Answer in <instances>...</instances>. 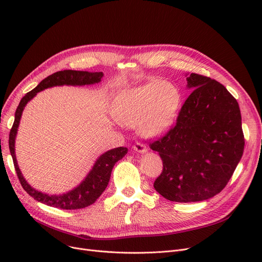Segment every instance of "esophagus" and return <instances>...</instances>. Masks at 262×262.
Segmentation results:
<instances>
[{"instance_id":"esophagus-1","label":"esophagus","mask_w":262,"mask_h":262,"mask_svg":"<svg viewBox=\"0 0 262 262\" xmlns=\"http://www.w3.org/2000/svg\"><path fill=\"white\" fill-rule=\"evenodd\" d=\"M133 148H134V150H136V152L141 153V154H144V153H146V152H147V148H146V146H145L144 144H142V143H138V142H137L136 144H134Z\"/></svg>"}]
</instances>
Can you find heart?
Wrapping results in <instances>:
<instances>
[{
    "label": "heart",
    "instance_id": "1",
    "mask_svg": "<svg viewBox=\"0 0 262 262\" xmlns=\"http://www.w3.org/2000/svg\"><path fill=\"white\" fill-rule=\"evenodd\" d=\"M182 105V93L171 81L152 79L121 90L112 105L120 125L137 127L145 138H158L168 133Z\"/></svg>",
    "mask_w": 262,
    "mask_h": 262
}]
</instances>
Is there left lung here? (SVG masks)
<instances>
[{"label": "left lung", "mask_w": 262, "mask_h": 262, "mask_svg": "<svg viewBox=\"0 0 262 262\" xmlns=\"http://www.w3.org/2000/svg\"><path fill=\"white\" fill-rule=\"evenodd\" d=\"M186 77L187 89L192 91L175 127L150 144L163 164L154 188L178 203L201 202L220 193L244 149L237 100L210 77L195 73Z\"/></svg>", "instance_id": "1"}]
</instances>
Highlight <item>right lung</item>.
<instances>
[{"instance_id":"add662e5","label":"right lung","mask_w":262,"mask_h":262,"mask_svg":"<svg viewBox=\"0 0 262 262\" xmlns=\"http://www.w3.org/2000/svg\"><path fill=\"white\" fill-rule=\"evenodd\" d=\"M104 76L103 72H88V71H74V70H63L54 73L43 80L39 82V85L26 93L15 114V122H13L12 128L9 134V150L10 155L15 164V169L19 181L23 189L36 201L46 204L51 207L60 209H80L87 206L92 205L98 200L106 189L110 175H112L113 168L117 161L122 159L127 154V147H116L109 149L103 153L98 159L95 160L93 167L88 172L86 177L82 180L79 185H77L72 190H69L61 194H49L46 192L39 191L33 188L24 178L16 157V137L18 134V128L20 120L23 114V110L31 100H33L38 92L43 91L45 89L56 87V86H85L99 84Z\"/></svg>"}]
</instances>
